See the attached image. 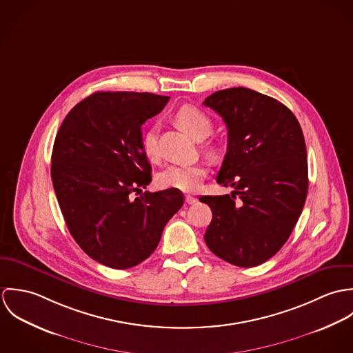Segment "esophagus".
<instances>
[{"instance_id":"34e87169","label":"esophagus","mask_w":353,"mask_h":353,"mask_svg":"<svg viewBox=\"0 0 353 353\" xmlns=\"http://www.w3.org/2000/svg\"><path fill=\"white\" fill-rule=\"evenodd\" d=\"M185 202H186L188 205H193V203L197 202V199L193 197V196H186V197H185Z\"/></svg>"}]
</instances>
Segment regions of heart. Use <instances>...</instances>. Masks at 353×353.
I'll list each match as a JSON object with an SVG mask.
<instances>
[{
	"instance_id": "heart-1",
	"label": "heart",
	"mask_w": 353,
	"mask_h": 353,
	"mask_svg": "<svg viewBox=\"0 0 353 353\" xmlns=\"http://www.w3.org/2000/svg\"><path fill=\"white\" fill-rule=\"evenodd\" d=\"M176 125L183 129L194 140L201 141L206 139L213 129L212 118L200 108L185 104L179 107L174 115ZM141 148L144 154L152 160L159 159L156 130L148 129L141 140ZM205 150L214 156L220 151V145L216 141H210L205 145ZM206 176V167L200 163L196 164H171L157 174V183L160 188L176 189L181 192H196L201 186L203 178Z\"/></svg>"
}]
</instances>
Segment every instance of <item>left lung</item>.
<instances>
[{
	"label": "left lung",
	"instance_id": "left-lung-1",
	"mask_svg": "<svg viewBox=\"0 0 353 353\" xmlns=\"http://www.w3.org/2000/svg\"><path fill=\"white\" fill-rule=\"evenodd\" d=\"M203 104L227 125V153L216 181L234 188L231 194L200 199L212 209L205 243L232 265H261L288 241L305 202L302 128L283 103L243 87L217 91Z\"/></svg>",
	"mask_w": 353,
	"mask_h": 353
}]
</instances>
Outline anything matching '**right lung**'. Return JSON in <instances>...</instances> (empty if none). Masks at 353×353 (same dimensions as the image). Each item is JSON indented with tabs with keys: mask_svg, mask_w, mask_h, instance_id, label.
I'll use <instances>...</instances> for the list:
<instances>
[{
	"mask_svg": "<svg viewBox=\"0 0 353 353\" xmlns=\"http://www.w3.org/2000/svg\"><path fill=\"white\" fill-rule=\"evenodd\" d=\"M168 99L95 92L69 111L57 133L51 179L65 223L83 252L108 268L128 269L147 259L183 205L176 189L139 194L152 181L141 126Z\"/></svg>",
	"mask_w": 353,
	"mask_h": 353,
	"instance_id": "add662e5",
	"label": "right lung"
}]
</instances>
